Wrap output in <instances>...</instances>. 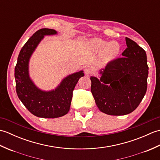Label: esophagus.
<instances>
[{"mask_svg": "<svg viewBox=\"0 0 160 160\" xmlns=\"http://www.w3.org/2000/svg\"><path fill=\"white\" fill-rule=\"evenodd\" d=\"M94 68L91 66H87V67H85V69H84V73H85L86 75L87 76H89V75L93 73L94 72Z\"/></svg>", "mask_w": 160, "mask_h": 160, "instance_id": "obj_1", "label": "esophagus"}]
</instances>
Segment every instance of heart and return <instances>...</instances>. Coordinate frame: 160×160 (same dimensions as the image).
<instances>
[{
    "instance_id": "b5f03b06",
    "label": "heart",
    "mask_w": 160,
    "mask_h": 160,
    "mask_svg": "<svg viewBox=\"0 0 160 160\" xmlns=\"http://www.w3.org/2000/svg\"><path fill=\"white\" fill-rule=\"evenodd\" d=\"M93 45L98 52H103L104 56L107 60L115 58L120 52V46L117 42H107L99 38L95 39Z\"/></svg>"
}]
</instances>
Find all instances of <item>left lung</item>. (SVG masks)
I'll return each instance as SVG.
<instances>
[{
  "label": "left lung",
  "mask_w": 160,
  "mask_h": 160,
  "mask_svg": "<svg viewBox=\"0 0 160 160\" xmlns=\"http://www.w3.org/2000/svg\"><path fill=\"white\" fill-rule=\"evenodd\" d=\"M122 56L99 71V78L91 76V91L100 111L111 115L131 113L147 89L148 67L145 51L126 38Z\"/></svg>",
  "instance_id": "left-lung-1"
}]
</instances>
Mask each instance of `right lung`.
Listing matches in <instances>:
<instances>
[{
	"label": "right lung",
	"instance_id": "add662e5",
	"mask_svg": "<svg viewBox=\"0 0 160 160\" xmlns=\"http://www.w3.org/2000/svg\"><path fill=\"white\" fill-rule=\"evenodd\" d=\"M56 34L58 32L52 29H41L33 33L22 47L15 67L18 98L29 111L38 118H56L66 115L69 111L74 88L84 76L83 70L69 74L55 89L49 91L40 89L33 82L29 76L30 58L45 36Z\"/></svg>",
	"mask_w": 160,
	"mask_h": 160
}]
</instances>
